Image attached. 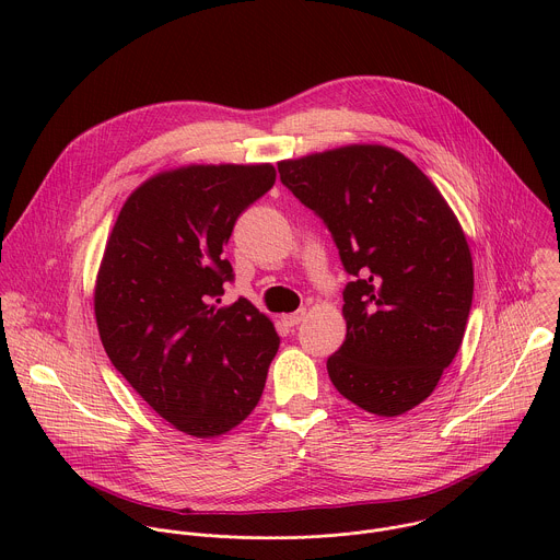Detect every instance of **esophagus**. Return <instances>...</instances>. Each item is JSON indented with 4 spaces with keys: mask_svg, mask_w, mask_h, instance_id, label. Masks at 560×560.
Segmentation results:
<instances>
[{
    "mask_svg": "<svg viewBox=\"0 0 560 560\" xmlns=\"http://www.w3.org/2000/svg\"><path fill=\"white\" fill-rule=\"evenodd\" d=\"M303 318H305V307H301V310H296L292 314H283V324L292 328V326H299Z\"/></svg>",
    "mask_w": 560,
    "mask_h": 560,
    "instance_id": "1",
    "label": "esophagus"
}]
</instances>
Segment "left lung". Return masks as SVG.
<instances>
[{
	"mask_svg": "<svg viewBox=\"0 0 560 560\" xmlns=\"http://www.w3.org/2000/svg\"><path fill=\"white\" fill-rule=\"evenodd\" d=\"M283 186L324 219L352 281L335 387L376 417L423 404L456 357L474 294L467 238L436 186L387 145L279 162Z\"/></svg>",
	"mask_w": 560,
	"mask_h": 560,
	"instance_id": "obj_1",
	"label": "left lung"
}]
</instances>
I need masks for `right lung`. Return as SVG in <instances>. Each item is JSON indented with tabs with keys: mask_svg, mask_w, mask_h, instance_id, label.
Segmentation results:
<instances>
[{
	"mask_svg": "<svg viewBox=\"0 0 560 560\" xmlns=\"http://www.w3.org/2000/svg\"><path fill=\"white\" fill-rule=\"evenodd\" d=\"M275 179L270 164L159 173L126 199L108 236L95 285L104 350L159 417L197 439L255 410L279 350L248 299L219 305L234 279L223 246Z\"/></svg>",
	"mask_w": 560,
	"mask_h": 560,
	"instance_id": "add662e5",
	"label": "right lung"
}]
</instances>
